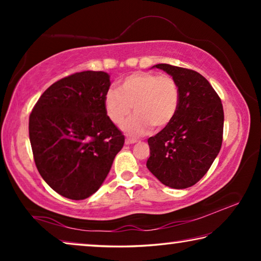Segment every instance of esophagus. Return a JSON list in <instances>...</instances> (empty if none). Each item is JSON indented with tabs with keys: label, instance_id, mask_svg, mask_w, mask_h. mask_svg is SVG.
Segmentation results:
<instances>
[{
	"label": "esophagus",
	"instance_id": "1",
	"mask_svg": "<svg viewBox=\"0 0 261 261\" xmlns=\"http://www.w3.org/2000/svg\"><path fill=\"white\" fill-rule=\"evenodd\" d=\"M135 143H137V139H134V138H126L125 139L126 145H131V144H135Z\"/></svg>",
	"mask_w": 261,
	"mask_h": 261
}]
</instances>
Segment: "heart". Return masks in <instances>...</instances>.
I'll return each instance as SVG.
<instances>
[{
    "label": "heart",
    "instance_id": "b5f03b06",
    "mask_svg": "<svg viewBox=\"0 0 261 261\" xmlns=\"http://www.w3.org/2000/svg\"><path fill=\"white\" fill-rule=\"evenodd\" d=\"M132 106L136 114L123 124L131 136L146 134L151 127L162 129L174 120L179 106V88L170 76L137 72L123 79L118 90L109 88L105 94V108L114 124L129 116Z\"/></svg>",
    "mask_w": 261,
    "mask_h": 261
}]
</instances>
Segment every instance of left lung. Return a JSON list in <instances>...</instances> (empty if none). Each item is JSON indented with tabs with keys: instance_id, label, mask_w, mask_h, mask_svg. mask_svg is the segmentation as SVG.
<instances>
[{
	"instance_id": "obj_1",
	"label": "left lung",
	"mask_w": 261,
	"mask_h": 261,
	"mask_svg": "<svg viewBox=\"0 0 261 261\" xmlns=\"http://www.w3.org/2000/svg\"><path fill=\"white\" fill-rule=\"evenodd\" d=\"M179 88L174 120L149 137L146 166L162 184L187 189L204 177L222 145L223 107L218 93L200 73L191 69L156 64Z\"/></svg>"
}]
</instances>
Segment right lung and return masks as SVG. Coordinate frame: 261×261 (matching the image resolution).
Listing matches in <instances>:
<instances>
[{"instance_id":"obj_1","label":"right lung","mask_w":261,"mask_h":261,"mask_svg":"<svg viewBox=\"0 0 261 261\" xmlns=\"http://www.w3.org/2000/svg\"><path fill=\"white\" fill-rule=\"evenodd\" d=\"M109 78L103 71L62 78L43 92L30 115L37 169L69 199H86L98 191L124 145V136L106 113Z\"/></svg>"}]
</instances>
